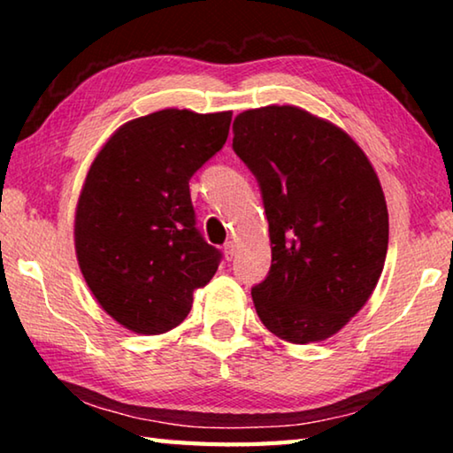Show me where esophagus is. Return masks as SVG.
<instances>
[{
  "label": "esophagus",
  "instance_id": "esophagus-1",
  "mask_svg": "<svg viewBox=\"0 0 453 453\" xmlns=\"http://www.w3.org/2000/svg\"><path fill=\"white\" fill-rule=\"evenodd\" d=\"M224 256H226L227 262L235 256V243H234V242H227V243L224 245Z\"/></svg>",
  "mask_w": 453,
  "mask_h": 453
}]
</instances>
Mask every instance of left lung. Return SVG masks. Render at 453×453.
I'll use <instances>...</instances> for the list:
<instances>
[{
  "label": "left lung",
  "mask_w": 453,
  "mask_h": 453,
  "mask_svg": "<svg viewBox=\"0 0 453 453\" xmlns=\"http://www.w3.org/2000/svg\"><path fill=\"white\" fill-rule=\"evenodd\" d=\"M256 175L272 267L251 288L259 319L291 343L321 342L364 308L388 254V205L370 159L340 127L294 105L234 119Z\"/></svg>",
  "instance_id": "1"
}]
</instances>
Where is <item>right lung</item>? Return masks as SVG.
<instances>
[{
  "instance_id": "add662e5",
  "label": "right lung",
  "mask_w": 453,
  "mask_h": 453,
  "mask_svg": "<svg viewBox=\"0 0 453 453\" xmlns=\"http://www.w3.org/2000/svg\"><path fill=\"white\" fill-rule=\"evenodd\" d=\"M232 111L162 110L121 126L97 153L75 210L88 288L135 334L180 326L221 262L196 227L189 180L224 148Z\"/></svg>"
}]
</instances>
